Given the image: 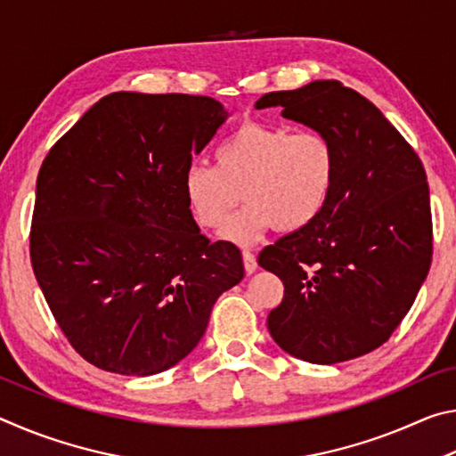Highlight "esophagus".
Segmentation results:
<instances>
[{"label":"esophagus","instance_id":"34e87169","mask_svg":"<svg viewBox=\"0 0 456 456\" xmlns=\"http://www.w3.org/2000/svg\"><path fill=\"white\" fill-rule=\"evenodd\" d=\"M243 265H245V273H253L257 269V259L251 251H243Z\"/></svg>","mask_w":456,"mask_h":456}]
</instances>
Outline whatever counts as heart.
<instances>
[{
    "label": "heart",
    "mask_w": 456,
    "mask_h": 456,
    "mask_svg": "<svg viewBox=\"0 0 456 456\" xmlns=\"http://www.w3.org/2000/svg\"><path fill=\"white\" fill-rule=\"evenodd\" d=\"M215 160L184 168L183 195L200 227L225 224L221 237L237 245L256 243L273 227L296 233L312 225L326 209L338 175L330 136L256 120L231 130L215 149ZM239 190L248 205L228 222Z\"/></svg>",
    "instance_id": "b5f03b06"
}]
</instances>
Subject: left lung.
<instances>
[{
  "label": "left lung",
  "mask_w": 456,
  "mask_h": 456,
  "mask_svg": "<svg viewBox=\"0 0 456 456\" xmlns=\"http://www.w3.org/2000/svg\"><path fill=\"white\" fill-rule=\"evenodd\" d=\"M331 138L338 175L326 209L259 253L283 281L267 315L281 350L312 364L372 352L411 310L432 261V215L419 154L384 114L338 80L269 92L256 108Z\"/></svg>",
  "instance_id": "left-lung-1"
}]
</instances>
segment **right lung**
I'll return each mask as SVG.
<instances>
[{
	"instance_id": "add662e5",
	"label": "right lung",
	"mask_w": 456,
	"mask_h": 456,
	"mask_svg": "<svg viewBox=\"0 0 456 456\" xmlns=\"http://www.w3.org/2000/svg\"><path fill=\"white\" fill-rule=\"evenodd\" d=\"M225 118L209 96L114 92L44 159L29 257L60 330L96 368L175 366L243 280L241 251L200 233L183 195L184 168Z\"/></svg>"
}]
</instances>
